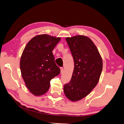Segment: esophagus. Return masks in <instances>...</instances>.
Returning a JSON list of instances; mask_svg holds the SVG:
<instances>
[{"label": "esophagus", "instance_id": "1", "mask_svg": "<svg viewBox=\"0 0 124 124\" xmlns=\"http://www.w3.org/2000/svg\"><path fill=\"white\" fill-rule=\"evenodd\" d=\"M60 70H61V73H62L63 71V67H61Z\"/></svg>", "mask_w": 124, "mask_h": 124}]
</instances>
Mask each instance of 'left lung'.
I'll list each match as a JSON object with an SVG mask.
<instances>
[{
	"label": "left lung",
	"instance_id": "1",
	"mask_svg": "<svg viewBox=\"0 0 124 124\" xmlns=\"http://www.w3.org/2000/svg\"><path fill=\"white\" fill-rule=\"evenodd\" d=\"M74 61L71 80L64 85L66 97L71 101L85 98L99 81L102 60L98 48L88 37L76 35L66 38Z\"/></svg>",
	"mask_w": 124,
	"mask_h": 124
}]
</instances>
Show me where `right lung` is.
<instances>
[{
    "label": "right lung",
    "instance_id": "add662e5",
    "mask_svg": "<svg viewBox=\"0 0 124 124\" xmlns=\"http://www.w3.org/2000/svg\"><path fill=\"white\" fill-rule=\"evenodd\" d=\"M60 40V37L39 35L29 40L25 47L20 69L26 86L33 95L40 96L46 93L51 80L60 73L52 53Z\"/></svg>",
    "mask_w": 124,
    "mask_h": 124
}]
</instances>
